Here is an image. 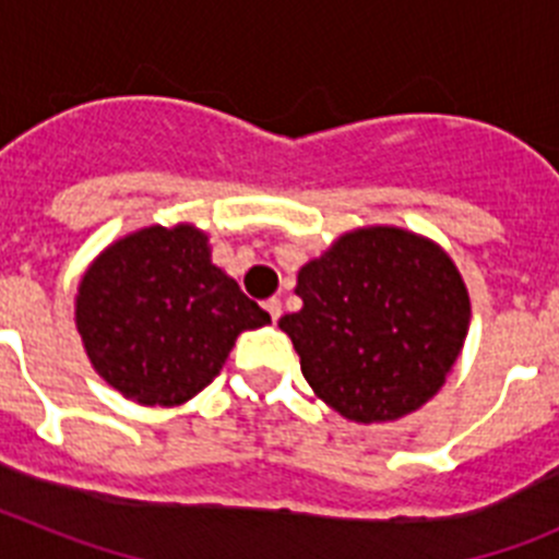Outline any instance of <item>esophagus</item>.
<instances>
[{"label": "esophagus", "instance_id": "34e87169", "mask_svg": "<svg viewBox=\"0 0 559 559\" xmlns=\"http://www.w3.org/2000/svg\"><path fill=\"white\" fill-rule=\"evenodd\" d=\"M265 310H269L271 322H276V319L283 316V302H280V299H269V302H265Z\"/></svg>", "mask_w": 559, "mask_h": 559}]
</instances>
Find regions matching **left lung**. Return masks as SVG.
<instances>
[{
	"instance_id": "1",
	"label": "left lung",
	"mask_w": 559,
	"mask_h": 559,
	"mask_svg": "<svg viewBox=\"0 0 559 559\" xmlns=\"http://www.w3.org/2000/svg\"><path fill=\"white\" fill-rule=\"evenodd\" d=\"M302 310L280 319L319 397L355 423L417 412L442 389L471 328L451 257L397 226L341 235L296 280Z\"/></svg>"
}]
</instances>
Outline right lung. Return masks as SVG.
<instances>
[{
	"mask_svg": "<svg viewBox=\"0 0 559 559\" xmlns=\"http://www.w3.org/2000/svg\"><path fill=\"white\" fill-rule=\"evenodd\" d=\"M271 322L210 260L190 224L147 226L83 274L75 324L108 386L142 406H181L210 386L243 330Z\"/></svg>",
	"mask_w": 559,
	"mask_h": 559,
	"instance_id": "right-lung-1",
	"label": "right lung"
}]
</instances>
